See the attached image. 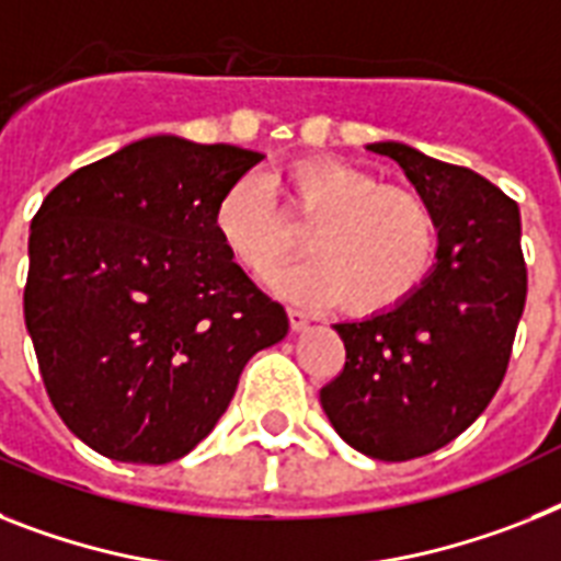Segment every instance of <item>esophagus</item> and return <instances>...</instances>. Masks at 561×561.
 Returning <instances> with one entry per match:
<instances>
[{"label": "esophagus", "instance_id": "obj_1", "mask_svg": "<svg viewBox=\"0 0 561 561\" xmlns=\"http://www.w3.org/2000/svg\"><path fill=\"white\" fill-rule=\"evenodd\" d=\"M289 327L295 332H304L309 327V314L300 312V309H289Z\"/></svg>", "mask_w": 561, "mask_h": 561}]
</instances>
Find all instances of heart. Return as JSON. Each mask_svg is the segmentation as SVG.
Listing matches in <instances>:
<instances>
[{"label": "heart", "mask_w": 561, "mask_h": 561, "mask_svg": "<svg viewBox=\"0 0 561 561\" xmlns=\"http://www.w3.org/2000/svg\"><path fill=\"white\" fill-rule=\"evenodd\" d=\"M307 261L275 277L300 304H337L381 314L413 298L436 266L442 226L433 203L410 186L337 157H300L261 180L240 178L215 211L217 238L252 275H266L298 249Z\"/></svg>", "instance_id": "b5f03b06"}]
</instances>
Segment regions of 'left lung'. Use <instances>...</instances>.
Here are the masks:
<instances>
[{
    "label": "left lung",
    "mask_w": 561,
    "mask_h": 561,
    "mask_svg": "<svg viewBox=\"0 0 561 561\" xmlns=\"http://www.w3.org/2000/svg\"><path fill=\"white\" fill-rule=\"evenodd\" d=\"M438 215L436 270L413 298L358 323H335L344 369L321 390L350 447L381 461L427 456L461 436L496 396L525 312L519 206L465 165L404 142H373Z\"/></svg>",
    "instance_id": "obj_1"
}]
</instances>
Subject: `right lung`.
<instances>
[{
  "label": "right lung",
  "mask_w": 561,
  "mask_h": 561,
  "mask_svg": "<svg viewBox=\"0 0 561 561\" xmlns=\"http://www.w3.org/2000/svg\"><path fill=\"white\" fill-rule=\"evenodd\" d=\"M247 148L146 137L42 201L27 240L25 327L42 383L100 456L165 465L226 413L257 350L289 330L217 238Z\"/></svg>",
  "instance_id": "obj_1"
}]
</instances>
